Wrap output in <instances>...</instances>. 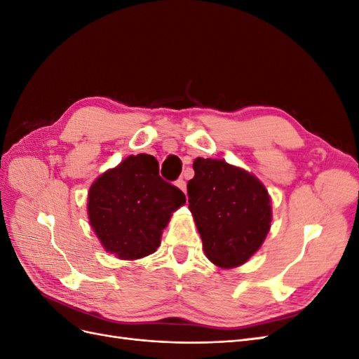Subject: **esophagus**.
Instances as JSON below:
<instances>
[{
    "label": "esophagus",
    "mask_w": 359,
    "mask_h": 359,
    "mask_svg": "<svg viewBox=\"0 0 359 359\" xmlns=\"http://www.w3.org/2000/svg\"><path fill=\"white\" fill-rule=\"evenodd\" d=\"M177 187H178L180 190H182L184 193H186V190H187V187H186V181H184L182 178H181V180H178V181H177Z\"/></svg>",
    "instance_id": "1"
}]
</instances>
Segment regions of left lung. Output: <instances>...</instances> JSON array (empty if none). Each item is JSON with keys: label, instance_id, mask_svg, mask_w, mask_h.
Returning a JSON list of instances; mask_svg holds the SVG:
<instances>
[{"label": "left lung", "instance_id": "1", "mask_svg": "<svg viewBox=\"0 0 359 359\" xmlns=\"http://www.w3.org/2000/svg\"><path fill=\"white\" fill-rule=\"evenodd\" d=\"M187 184L189 208L205 255L220 268L247 262L271 226V202L262 182L223 160L196 158Z\"/></svg>", "mask_w": 359, "mask_h": 359}]
</instances>
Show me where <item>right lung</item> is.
<instances>
[{
	"label": "right lung",
	"mask_w": 359,
	"mask_h": 359,
	"mask_svg": "<svg viewBox=\"0 0 359 359\" xmlns=\"http://www.w3.org/2000/svg\"><path fill=\"white\" fill-rule=\"evenodd\" d=\"M184 202V193L158 175V161L137 154L95 180L88 217L104 250L119 259H139L156 252L161 231Z\"/></svg>",
	"instance_id": "right-lung-1"
}]
</instances>
